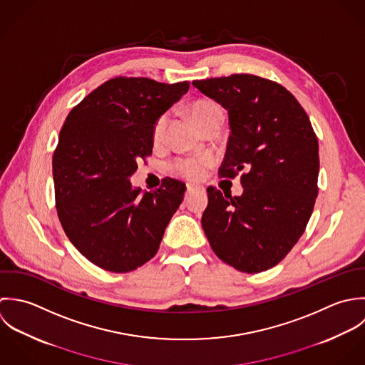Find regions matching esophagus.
<instances>
[{
	"label": "esophagus",
	"instance_id": "1",
	"mask_svg": "<svg viewBox=\"0 0 365 365\" xmlns=\"http://www.w3.org/2000/svg\"><path fill=\"white\" fill-rule=\"evenodd\" d=\"M187 193H193V192H196V190H202L203 187L202 186H197V185H193V183H187Z\"/></svg>",
	"mask_w": 365,
	"mask_h": 365
}]
</instances>
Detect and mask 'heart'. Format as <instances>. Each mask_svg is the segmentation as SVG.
Masks as SVG:
<instances>
[{
    "label": "heart",
    "mask_w": 365,
    "mask_h": 365,
    "mask_svg": "<svg viewBox=\"0 0 365 365\" xmlns=\"http://www.w3.org/2000/svg\"><path fill=\"white\" fill-rule=\"evenodd\" d=\"M190 117L199 128H203L212 121H222V110L216 101L212 100H199L190 107ZM168 114H160L152 128V140L155 144L163 140L166 127H168ZM213 159L210 155H195L186 158H176L169 163V169L189 180H200L206 176L209 168L212 166Z\"/></svg>",
    "instance_id": "obj_1"
}]
</instances>
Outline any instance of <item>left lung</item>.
Returning a JSON list of instances; mask_svg holds the SVG:
<instances>
[{
  "label": "left lung",
  "mask_w": 365,
  "mask_h": 365,
  "mask_svg": "<svg viewBox=\"0 0 365 365\" xmlns=\"http://www.w3.org/2000/svg\"><path fill=\"white\" fill-rule=\"evenodd\" d=\"M228 111L220 178L241 172V196L207 187L202 225L215 254L247 274L279 264L302 237L319 193V143L284 86L254 74L192 83Z\"/></svg>",
  "instance_id": "8db88e82"
}]
</instances>
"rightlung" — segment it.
Masks as SVG:
<instances>
[{"instance_id":"add662e5","label":"right lung","mask_w":365,"mask_h":365,"mask_svg":"<svg viewBox=\"0 0 365 365\" xmlns=\"http://www.w3.org/2000/svg\"><path fill=\"white\" fill-rule=\"evenodd\" d=\"M189 81L158 83L118 76L69 113L53 152L55 202L71 242L110 272H131L159 250L186 185L165 178L141 195L128 178L152 153L155 120L189 90Z\"/></svg>"}]
</instances>
